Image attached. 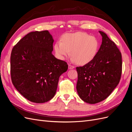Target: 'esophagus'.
<instances>
[{"mask_svg": "<svg viewBox=\"0 0 132 132\" xmlns=\"http://www.w3.org/2000/svg\"><path fill=\"white\" fill-rule=\"evenodd\" d=\"M74 68H75V66H74L72 65H71V64H69V69H74Z\"/></svg>", "mask_w": 132, "mask_h": 132, "instance_id": "obj_1", "label": "esophagus"}]
</instances>
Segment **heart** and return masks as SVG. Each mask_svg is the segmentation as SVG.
<instances>
[{
  "label": "heart",
  "mask_w": 132,
  "mask_h": 132,
  "mask_svg": "<svg viewBox=\"0 0 132 132\" xmlns=\"http://www.w3.org/2000/svg\"><path fill=\"white\" fill-rule=\"evenodd\" d=\"M99 48L96 38L82 32L65 34L62 40L57 41L54 45L55 53L59 59L64 60L71 53L72 61L79 65L92 61L98 52Z\"/></svg>",
  "instance_id": "heart-1"
}]
</instances>
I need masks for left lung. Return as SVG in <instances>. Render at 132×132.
I'll return each mask as SVG.
<instances>
[{"label": "left lung", "instance_id": "8db88e82", "mask_svg": "<svg viewBox=\"0 0 132 132\" xmlns=\"http://www.w3.org/2000/svg\"><path fill=\"white\" fill-rule=\"evenodd\" d=\"M102 44L94 59L82 67H77V91L82 100L94 104L111 94L122 74V54L116 44L103 32Z\"/></svg>", "mask_w": 132, "mask_h": 132}]
</instances>
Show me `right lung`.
<instances>
[{
  "instance_id": "add662e5",
  "label": "right lung",
  "mask_w": 132,
  "mask_h": 132,
  "mask_svg": "<svg viewBox=\"0 0 132 132\" xmlns=\"http://www.w3.org/2000/svg\"><path fill=\"white\" fill-rule=\"evenodd\" d=\"M54 40L48 31L31 32L12 49L10 73L12 84L25 98L36 103L49 101L56 93L66 62L52 54Z\"/></svg>"
}]
</instances>
